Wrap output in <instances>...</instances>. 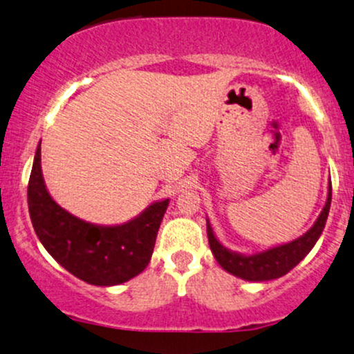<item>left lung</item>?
Segmentation results:
<instances>
[{
    "label": "left lung",
    "mask_w": 354,
    "mask_h": 354,
    "mask_svg": "<svg viewBox=\"0 0 354 354\" xmlns=\"http://www.w3.org/2000/svg\"><path fill=\"white\" fill-rule=\"evenodd\" d=\"M330 206L331 185L330 193H328L326 205H324L323 211H321L319 218L316 219L315 226H313L308 233H304L303 236L295 239V241L288 243V245L271 248V250L263 251V253L251 256L231 253L230 250H226V248L214 238L213 230H211L208 223V225H206V231H208L209 248L219 265L225 268L228 273H233L234 276H239V278L248 279V281H268V279L281 278V276L286 274L288 271L293 270L304 256L310 253L311 248L315 246V243L318 241L321 231H323L324 225H326Z\"/></svg>",
    "instance_id": "left-lung-1"
}]
</instances>
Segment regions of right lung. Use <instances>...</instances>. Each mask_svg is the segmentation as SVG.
<instances>
[{
    "label": "right lung",
    "instance_id": "obj_1",
    "mask_svg": "<svg viewBox=\"0 0 354 354\" xmlns=\"http://www.w3.org/2000/svg\"><path fill=\"white\" fill-rule=\"evenodd\" d=\"M28 208L39 241L64 270L89 284L111 286L148 266L168 200L154 203L121 226L91 225L53 201L43 181L38 148L28 183Z\"/></svg>",
    "mask_w": 354,
    "mask_h": 354
}]
</instances>
